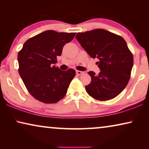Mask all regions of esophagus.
I'll list each match as a JSON object with an SVG mask.
<instances>
[{
	"label": "esophagus",
	"instance_id": "esophagus-1",
	"mask_svg": "<svg viewBox=\"0 0 149 149\" xmlns=\"http://www.w3.org/2000/svg\"><path fill=\"white\" fill-rule=\"evenodd\" d=\"M76 73H77V74H78V75H81V74H83V71H80V70H77L76 71Z\"/></svg>",
	"mask_w": 149,
	"mask_h": 149
}]
</instances>
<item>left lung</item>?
I'll list each match as a JSON object with an SVG mask.
<instances>
[{
    "mask_svg": "<svg viewBox=\"0 0 149 149\" xmlns=\"http://www.w3.org/2000/svg\"><path fill=\"white\" fill-rule=\"evenodd\" d=\"M76 38L96 62L98 74L89 71L91 81L85 86L88 94L97 100H109L117 96L129 82L134 58L121 36L104 29L79 32Z\"/></svg>",
    "mask_w": 149,
    "mask_h": 149,
    "instance_id": "left-lung-1",
    "label": "left lung"
}]
</instances>
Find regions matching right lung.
I'll list each match as a JSON object with an SVG mask.
<instances>
[{
    "label": "right lung",
    "instance_id": "1",
    "mask_svg": "<svg viewBox=\"0 0 149 149\" xmlns=\"http://www.w3.org/2000/svg\"><path fill=\"white\" fill-rule=\"evenodd\" d=\"M75 34L46 30L26 40L18 53L19 75L35 99L52 104L65 96L76 72L73 69L61 70L55 64Z\"/></svg>",
    "mask_w": 149,
    "mask_h": 149
}]
</instances>
